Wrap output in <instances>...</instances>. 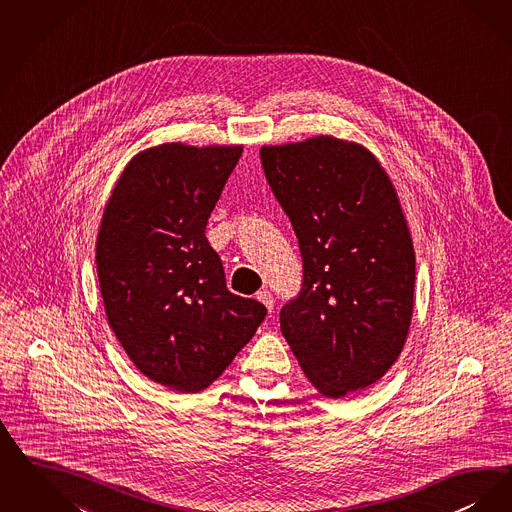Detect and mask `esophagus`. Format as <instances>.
Returning <instances> with one entry per match:
<instances>
[{
  "label": "esophagus",
  "mask_w": 512,
  "mask_h": 512,
  "mask_svg": "<svg viewBox=\"0 0 512 512\" xmlns=\"http://www.w3.org/2000/svg\"><path fill=\"white\" fill-rule=\"evenodd\" d=\"M257 301L259 303H263L266 308H268V312H272V308H274V297H272V293L268 291V289H261V291H257Z\"/></svg>",
  "instance_id": "34e87169"
}]
</instances>
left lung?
Returning <instances> with one entry per match:
<instances>
[{"instance_id": "1", "label": "left lung", "mask_w": 512, "mask_h": 512, "mask_svg": "<svg viewBox=\"0 0 512 512\" xmlns=\"http://www.w3.org/2000/svg\"><path fill=\"white\" fill-rule=\"evenodd\" d=\"M261 164L303 259L280 329L328 398L364 390L400 356L413 312L415 253L389 175L335 137L263 146Z\"/></svg>"}]
</instances>
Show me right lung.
Listing matches in <instances>:
<instances>
[{
	"mask_svg": "<svg viewBox=\"0 0 512 512\" xmlns=\"http://www.w3.org/2000/svg\"><path fill=\"white\" fill-rule=\"evenodd\" d=\"M242 150L148 148L104 207L97 272L108 324L148 379L177 392L209 387L265 320V305L226 289L205 238Z\"/></svg>",
	"mask_w": 512,
	"mask_h": 512,
	"instance_id": "obj_1",
	"label": "right lung"
}]
</instances>
